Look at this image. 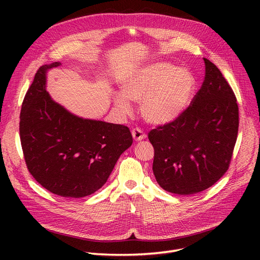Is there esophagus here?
I'll return each mask as SVG.
<instances>
[{"label":"esophagus","instance_id":"esophagus-1","mask_svg":"<svg viewBox=\"0 0 260 260\" xmlns=\"http://www.w3.org/2000/svg\"><path fill=\"white\" fill-rule=\"evenodd\" d=\"M132 136L135 141H141L145 138V134L140 128H134L132 131Z\"/></svg>","mask_w":260,"mask_h":260}]
</instances>
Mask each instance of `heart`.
I'll return each mask as SVG.
<instances>
[{"label": "heart", "instance_id": "b5f03b06", "mask_svg": "<svg viewBox=\"0 0 260 260\" xmlns=\"http://www.w3.org/2000/svg\"><path fill=\"white\" fill-rule=\"evenodd\" d=\"M195 89V78L185 68L155 62L131 68L120 79L121 94H114L117 111L132 113L128 101L140 103L143 119L155 125L175 121L187 107Z\"/></svg>", "mask_w": 260, "mask_h": 260}]
</instances>
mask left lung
<instances>
[{
  "mask_svg": "<svg viewBox=\"0 0 260 260\" xmlns=\"http://www.w3.org/2000/svg\"><path fill=\"white\" fill-rule=\"evenodd\" d=\"M203 61L204 81L192 105L175 121L148 133L158 184L183 196L202 192L221 178L238 134L235 94L217 66Z\"/></svg>",
  "mask_w": 260,
  "mask_h": 260,
  "instance_id": "1",
  "label": "left lung"
}]
</instances>
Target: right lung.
<instances>
[{
	"label": "right lung",
	"instance_id": "right-lung-1",
	"mask_svg": "<svg viewBox=\"0 0 260 260\" xmlns=\"http://www.w3.org/2000/svg\"><path fill=\"white\" fill-rule=\"evenodd\" d=\"M41 66L27 90L20 115L21 144L27 169L49 192L82 198L101 188L121 154L133 143L128 127L84 119L53 101Z\"/></svg>",
	"mask_w": 260,
	"mask_h": 260
}]
</instances>
